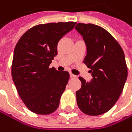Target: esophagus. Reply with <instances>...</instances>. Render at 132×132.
<instances>
[{
  "label": "esophagus",
  "mask_w": 132,
  "mask_h": 132,
  "mask_svg": "<svg viewBox=\"0 0 132 132\" xmlns=\"http://www.w3.org/2000/svg\"><path fill=\"white\" fill-rule=\"evenodd\" d=\"M76 76L75 75H73L72 73H70V78H76Z\"/></svg>",
  "instance_id": "1"
}]
</instances>
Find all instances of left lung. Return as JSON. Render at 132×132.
<instances>
[{
	"instance_id": "1",
	"label": "left lung",
	"mask_w": 132,
	"mask_h": 132,
	"mask_svg": "<svg viewBox=\"0 0 132 132\" xmlns=\"http://www.w3.org/2000/svg\"><path fill=\"white\" fill-rule=\"evenodd\" d=\"M76 29L86 44L84 63L93 77L90 82L78 78L81 87L76 93L77 104L84 113L99 116L109 111L122 92L128 76L125 54L118 42L101 26L78 23Z\"/></svg>"
}]
</instances>
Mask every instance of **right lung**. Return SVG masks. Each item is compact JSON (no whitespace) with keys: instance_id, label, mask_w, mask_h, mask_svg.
Masks as SVG:
<instances>
[{"instance_id":"1","label":"right lung","mask_w":132,"mask_h":132,"mask_svg":"<svg viewBox=\"0 0 132 132\" xmlns=\"http://www.w3.org/2000/svg\"><path fill=\"white\" fill-rule=\"evenodd\" d=\"M76 24V22H51L33 26L17 42L11 74L19 95L35 113L48 115L58 108L69 74L50 68L57 54V44Z\"/></svg>"}]
</instances>
